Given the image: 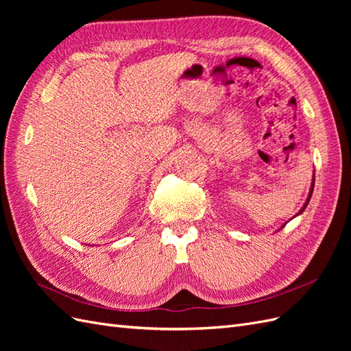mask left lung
Returning <instances> with one entry per match:
<instances>
[{
    "instance_id": "left-lung-1",
    "label": "left lung",
    "mask_w": 351,
    "mask_h": 351,
    "mask_svg": "<svg viewBox=\"0 0 351 351\" xmlns=\"http://www.w3.org/2000/svg\"><path fill=\"white\" fill-rule=\"evenodd\" d=\"M315 177V176H313ZM313 186H315V178H313V182H312V187H311V192H309V196H307V200H306V204L303 205V208L300 209V212L299 214H302V212L306 209V206H307V204H309V200H311V197H312V193H313Z\"/></svg>"
}]
</instances>
